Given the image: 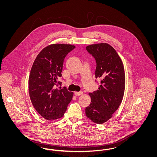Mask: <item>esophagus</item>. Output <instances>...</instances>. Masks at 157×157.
I'll use <instances>...</instances> for the list:
<instances>
[{
    "mask_svg": "<svg viewBox=\"0 0 157 157\" xmlns=\"http://www.w3.org/2000/svg\"><path fill=\"white\" fill-rule=\"evenodd\" d=\"M75 96H76V97H78V96H80V95H81L82 94V92H75Z\"/></svg>",
    "mask_w": 157,
    "mask_h": 157,
    "instance_id": "34e87169",
    "label": "esophagus"
}]
</instances>
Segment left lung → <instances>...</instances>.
I'll return each mask as SVG.
<instances>
[{
  "label": "left lung",
  "instance_id": "8db88e82",
  "mask_svg": "<svg viewBox=\"0 0 157 157\" xmlns=\"http://www.w3.org/2000/svg\"><path fill=\"white\" fill-rule=\"evenodd\" d=\"M86 49L95 59V78L101 81L98 90L89 94L91 102L85 113L92 122L101 124L112 118L122 101L125 86L124 67L118 54L108 44L88 45Z\"/></svg>",
  "mask_w": 157,
  "mask_h": 157
}]
</instances>
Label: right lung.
<instances>
[{
  "instance_id": "1",
  "label": "right lung",
  "mask_w": 157,
  "mask_h": 157,
  "mask_svg": "<svg viewBox=\"0 0 157 157\" xmlns=\"http://www.w3.org/2000/svg\"><path fill=\"white\" fill-rule=\"evenodd\" d=\"M74 45L55 44L48 45L37 55L30 70L29 92L36 111L47 120L62 118L71 101L74 93L65 87L56 88L62 82L63 60Z\"/></svg>"
}]
</instances>
